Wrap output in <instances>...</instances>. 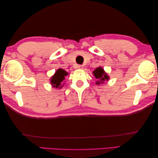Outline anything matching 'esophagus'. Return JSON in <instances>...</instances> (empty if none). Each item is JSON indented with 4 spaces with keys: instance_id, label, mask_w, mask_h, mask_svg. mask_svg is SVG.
<instances>
[{
    "instance_id": "obj_1",
    "label": "esophagus",
    "mask_w": 158,
    "mask_h": 158,
    "mask_svg": "<svg viewBox=\"0 0 158 158\" xmlns=\"http://www.w3.org/2000/svg\"><path fill=\"white\" fill-rule=\"evenodd\" d=\"M77 69H83V66H82V65H79V66H77Z\"/></svg>"
}]
</instances>
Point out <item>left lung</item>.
Returning a JSON list of instances; mask_svg holds the SVG:
<instances>
[{
	"label": "left lung",
	"mask_w": 158,
	"mask_h": 158,
	"mask_svg": "<svg viewBox=\"0 0 158 158\" xmlns=\"http://www.w3.org/2000/svg\"><path fill=\"white\" fill-rule=\"evenodd\" d=\"M93 75L95 76L97 79L99 80L96 82L97 85L103 84V82L105 81H108L109 79L108 75L105 73L104 70H103L102 67H98L96 69L93 71Z\"/></svg>",
	"instance_id": "left-lung-1"
}]
</instances>
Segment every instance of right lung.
Masks as SVG:
<instances>
[{"label":"right lung","mask_w":158,"mask_h":158,"mask_svg":"<svg viewBox=\"0 0 158 158\" xmlns=\"http://www.w3.org/2000/svg\"><path fill=\"white\" fill-rule=\"evenodd\" d=\"M69 73L66 71H64V69H59L55 72V75L51 77V85H52L53 87L61 88V87H63V85H61V83L63 82L64 80L65 79V76H66Z\"/></svg>","instance_id":"right-lung-1"}]
</instances>
